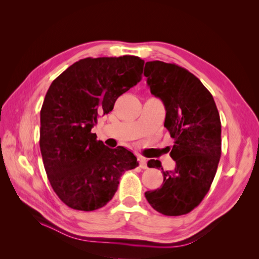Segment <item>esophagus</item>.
Here are the masks:
<instances>
[{
  "instance_id": "obj_1",
  "label": "esophagus",
  "mask_w": 259,
  "mask_h": 259,
  "mask_svg": "<svg viewBox=\"0 0 259 259\" xmlns=\"http://www.w3.org/2000/svg\"><path fill=\"white\" fill-rule=\"evenodd\" d=\"M138 161H139V166L142 167L143 169L148 168V165H147V160H146L145 158H143V156H139V158H138Z\"/></svg>"
}]
</instances>
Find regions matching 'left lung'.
Here are the masks:
<instances>
[{"label": "left lung", "instance_id": "8db88e82", "mask_svg": "<svg viewBox=\"0 0 259 259\" xmlns=\"http://www.w3.org/2000/svg\"><path fill=\"white\" fill-rule=\"evenodd\" d=\"M144 75L165 107L164 126L174 138L169 155L176 162L173 170H163L159 160L148 162L162 169L164 179L145 197L163 215H184L200 204L214 180L222 154L221 117L211 94L188 70L155 60L146 62Z\"/></svg>", "mask_w": 259, "mask_h": 259}]
</instances>
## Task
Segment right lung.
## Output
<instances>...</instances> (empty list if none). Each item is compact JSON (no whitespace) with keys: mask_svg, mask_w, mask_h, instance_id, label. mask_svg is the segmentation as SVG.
Segmentation results:
<instances>
[{"mask_svg":"<svg viewBox=\"0 0 259 259\" xmlns=\"http://www.w3.org/2000/svg\"><path fill=\"white\" fill-rule=\"evenodd\" d=\"M136 56L84 58L55 79L41 109L40 149L51 186L66 205L95 210L110 201L125 170L138 166L124 147L108 148L92 128L99 114L142 80Z\"/></svg>","mask_w":259,"mask_h":259,"instance_id":"1","label":"right lung"}]
</instances>
